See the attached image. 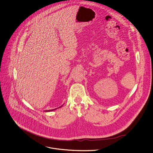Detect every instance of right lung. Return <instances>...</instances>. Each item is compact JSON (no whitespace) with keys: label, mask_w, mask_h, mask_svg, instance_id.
Masks as SVG:
<instances>
[{"label":"right lung","mask_w":153,"mask_h":153,"mask_svg":"<svg viewBox=\"0 0 153 153\" xmlns=\"http://www.w3.org/2000/svg\"><path fill=\"white\" fill-rule=\"evenodd\" d=\"M62 105H61V107H58V108H60V107H61ZM57 108H55V109H53V110H46V111H53V110H56V109H57Z\"/></svg>","instance_id":"1"}]
</instances>
